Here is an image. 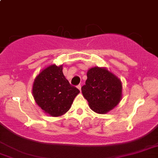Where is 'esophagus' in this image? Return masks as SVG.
<instances>
[{
	"label": "esophagus",
	"mask_w": 158,
	"mask_h": 158,
	"mask_svg": "<svg viewBox=\"0 0 158 158\" xmlns=\"http://www.w3.org/2000/svg\"><path fill=\"white\" fill-rule=\"evenodd\" d=\"M77 88L78 89L80 90V91H81V85H78L77 86Z\"/></svg>",
	"instance_id": "obj_1"
}]
</instances>
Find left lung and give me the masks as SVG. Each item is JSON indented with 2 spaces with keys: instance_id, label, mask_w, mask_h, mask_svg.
I'll use <instances>...</instances> for the list:
<instances>
[{
  "instance_id": "8db88e82",
  "label": "left lung",
  "mask_w": 158,
  "mask_h": 158,
  "mask_svg": "<svg viewBox=\"0 0 158 158\" xmlns=\"http://www.w3.org/2000/svg\"><path fill=\"white\" fill-rule=\"evenodd\" d=\"M88 79L81 91L89 107L99 114L107 113L122 98L121 81L106 68L94 67L87 73Z\"/></svg>"
}]
</instances>
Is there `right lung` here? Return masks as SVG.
Returning a JSON list of instances; mask_svg holds the SVG:
<instances>
[{
    "mask_svg": "<svg viewBox=\"0 0 158 158\" xmlns=\"http://www.w3.org/2000/svg\"><path fill=\"white\" fill-rule=\"evenodd\" d=\"M79 93L80 91L66 79L62 65L47 67L39 73L33 83L32 94L35 102L51 116L65 114Z\"/></svg>",
    "mask_w": 158,
    "mask_h": 158,
    "instance_id": "1",
    "label": "right lung"
}]
</instances>
